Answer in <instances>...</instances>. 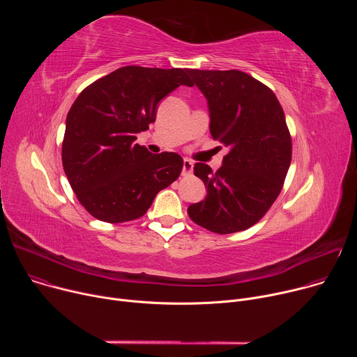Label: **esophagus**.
<instances>
[{"label": "esophagus", "mask_w": 357, "mask_h": 357, "mask_svg": "<svg viewBox=\"0 0 357 357\" xmlns=\"http://www.w3.org/2000/svg\"><path fill=\"white\" fill-rule=\"evenodd\" d=\"M193 171V162L190 160H183V169H182V175H190Z\"/></svg>", "instance_id": "obj_1"}]
</instances>
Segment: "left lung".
<instances>
[{"label":"left lung","instance_id":"obj_1","mask_svg":"<svg viewBox=\"0 0 357 357\" xmlns=\"http://www.w3.org/2000/svg\"><path fill=\"white\" fill-rule=\"evenodd\" d=\"M188 73L208 98L212 138L229 148L216 172L195 164L208 193L188 215L218 234L245 230L261 220L284 186L292 157L284 110L270 87L244 72Z\"/></svg>","mask_w":357,"mask_h":357}]
</instances>
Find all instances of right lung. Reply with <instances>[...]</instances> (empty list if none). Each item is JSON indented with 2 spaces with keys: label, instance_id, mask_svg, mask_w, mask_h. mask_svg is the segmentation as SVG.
Instances as JSON below:
<instances>
[{
  "label": "right lung",
  "instance_id": "obj_1",
  "mask_svg": "<svg viewBox=\"0 0 357 357\" xmlns=\"http://www.w3.org/2000/svg\"><path fill=\"white\" fill-rule=\"evenodd\" d=\"M193 86L188 69L124 66L89 84L66 117L62 164L80 205L107 223L135 220L176 181L183 160L151 152L135 134L155 121L160 101Z\"/></svg>",
  "mask_w": 357,
  "mask_h": 357
}]
</instances>
